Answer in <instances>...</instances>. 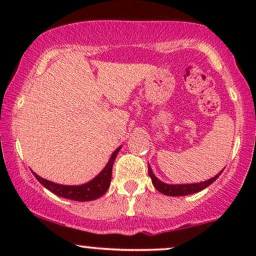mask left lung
I'll list each match as a JSON object with an SVG mask.
<instances>
[{
    "label": "left lung",
    "mask_w": 256,
    "mask_h": 256,
    "mask_svg": "<svg viewBox=\"0 0 256 256\" xmlns=\"http://www.w3.org/2000/svg\"><path fill=\"white\" fill-rule=\"evenodd\" d=\"M222 171H224V170H222ZM148 173H149V177L152 178V185L155 186V189H156L158 192H160L161 194H164V195H167V196H185V195H192V194L198 192H201V190H204V188L210 186V185L212 184L213 182H216V179L220 176V173H218L216 177L208 179V180H206V182H202V183L170 185V184H165V183H162V182L158 180V179L155 177L154 174H152V171L149 165H148Z\"/></svg>",
    "instance_id": "obj_1"
}]
</instances>
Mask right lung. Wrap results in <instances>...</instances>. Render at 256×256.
I'll return each instance as SVG.
<instances>
[{
	"label": "right lung",
	"instance_id": "1",
	"mask_svg": "<svg viewBox=\"0 0 256 256\" xmlns=\"http://www.w3.org/2000/svg\"><path fill=\"white\" fill-rule=\"evenodd\" d=\"M118 148L116 152L112 154V156L108 161V164L106 167L102 170V172L100 173L98 177H95L92 180H90L89 183L78 185V186H71V185H60L56 183H52L50 180H46V179L40 178V176H37L36 173H34V177L43 186H46V189L50 190L52 192H54L55 195L60 196V198H64L68 200H73V201H92L101 198L102 195H104L106 192L108 190L110 184L112 179V168H113L114 160H116V154L119 152Z\"/></svg>",
	"mask_w": 256,
	"mask_h": 256
}]
</instances>
